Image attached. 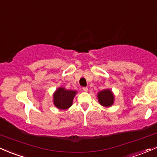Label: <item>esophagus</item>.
<instances>
[{"instance_id":"obj_1","label":"esophagus","mask_w":157,"mask_h":157,"mask_svg":"<svg viewBox=\"0 0 157 157\" xmlns=\"http://www.w3.org/2000/svg\"><path fill=\"white\" fill-rule=\"evenodd\" d=\"M82 90H83V91L87 92V90H88V88H87V87H83V88H82Z\"/></svg>"}]
</instances>
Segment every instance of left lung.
<instances>
[{
  "label": "left lung",
  "mask_w": 157,
  "mask_h": 157,
  "mask_svg": "<svg viewBox=\"0 0 157 157\" xmlns=\"http://www.w3.org/2000/svg\"><path fill=\"white\" fill-rule=\"evenodd\" d=\"M97 99L101 105L111 107L114 102V95L110 89H105L97 94Z\"/></svg>",
  "instance_id": "obj_1"
}]
</instances>
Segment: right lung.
Here are the masks:
<instances>
[{
    "label": "right lung",
    "instance_id": "obj_1",
    "mask_svg": "<svg viewBox=\"0 0 157 157\" xmlns=\"http://www.w3.org/2000/svg\"><path fill=\"white\" fill-rule=\"evenodd\" d=\"M77 90H67L65 87H60L53 94V103L60 110H66L71 107L73 99Z\"/></svg>",
    "mask_w": 157,
    "mask_h": 157
}]
</instances>
